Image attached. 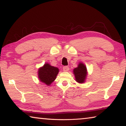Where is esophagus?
Segmentation results:
<instances>
[{
	"mask_svg": "<svg viewBox=\"0 0 126 126\" xmlns=\"http://www.w3.org/2000/svg\"><path fill=\"white\" fill-rule=\"evenodd\" d=\"M63 71L64 72H68L69 71V67H68V66H64V67H63Z\"/></svg>",
	"mask_w": 126,
	"mask_h": 126,
	"instance_id": "esophagus-1",
	"label": "esophagus"
}]
</instances>
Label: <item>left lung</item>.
Listing matches in <instances>:
<instances>
[{
	"label": "left lung",
	"instance_id": "left-lung-1",
	"mask_svg": "<svg viewBox=\"0 0 126 126\" xmlns=\"http://www.w3.org/2000/svg\"><path fill=\"white\" fill-rule=\"evenodd\" d=\"M73 72L77 82L83 83L87 76V68L84 64L80 63L78 67L74 69Z\"/></svg>",
	"mask_w": 126,
	"mask_h": 126
}]
</instances>
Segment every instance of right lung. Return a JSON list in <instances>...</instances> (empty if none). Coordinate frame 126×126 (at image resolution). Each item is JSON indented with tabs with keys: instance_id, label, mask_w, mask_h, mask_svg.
Returning <instances> with one entry per match:
<instances>
[{
	"instance_id": "1",
	"label": "right lung",
	"mask_w": 126,
	"mask_h": 126,
	"mask_svg": "<svg viewBox=\"0 0 126 126\" xmlns=\"http://www.w3.org/2000/svg\"><path fill=\"white\" fill-rule=\"evenodd\" d=\"M59 72L58 68L45 64L38 71V76L41 82L47 85H50L54 81Z\"/></svg>"
}]
</instances>
